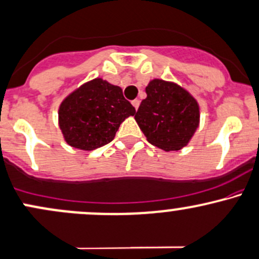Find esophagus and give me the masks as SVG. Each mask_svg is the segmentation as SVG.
I'll return each instance as SVG.
<instances>
[{
	"label": "esophagus",
	"mask_w": 259,
	"mask_h": 259,
	"mask_svg": "<svg viewBox=\"0 0 259 259\" xmlns=\"http://www.w3.org/2000/svg\"><path fill=\"white\" fill-rule=\"evenodd\" d=\"M132 104L133 106H134V108L136 110H138V108H139V106H140V101H139V99H134V101L132 102Z\"/></svg>",
	"instance_id": "obj_1"
}]
</instances>
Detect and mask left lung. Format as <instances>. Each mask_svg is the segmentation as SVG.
Listing matches in <instances>:
<instances>
[{
    "label": "left lung",
    "mask_w": 259,
    "mask_h": 259,
    "mask_svg": "<svg viewBox=\"0 0 259 259\" xmlns=\"http://www.w3.org/2000/svg\"><path fill=\"white\" fill-rule=\"evenodd\" d=\"M147 97L135 114L147 141L164 151L186 146L199 125V106L186 90L163 79H152Z\"/></svg>",
    "instance_id": "8db88e82"
}]
</instances>
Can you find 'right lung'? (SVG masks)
<instances>
[{"instance_id":"right-lung-1","label":"right lung","mask_w":259,"mask_h":259,"mask_svg":"<svg viewBox=\"0 0 259 259\" xmlns=\"http://www.w3.org/2000/svg\"><path fill=\"white\" fill-rule=\"evenodd\" d=\"M135 112L120 87L95 78L64 99L59 125L70 146L91 151L109 144L120 124Z\"/></svg>"}]
</instances>
